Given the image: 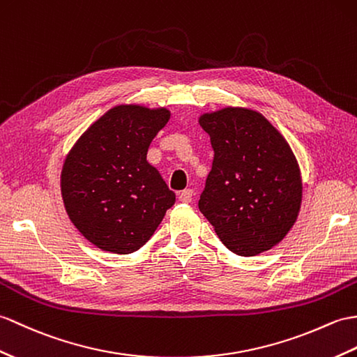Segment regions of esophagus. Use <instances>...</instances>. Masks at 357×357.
Returning <instances> with one entry per match:
<instances>
[{
	"label": "esophagus",
	"mask_w": 357,
	"mask_h": 357,
	"mask_svg": "<svg viewBox=\"0 0 357 357\" xmlns=\"http://www.w3.org/2000/svg\"><path fill=\"white\" fill-rule=\"evenodd\" d=\"M178 199H179L181 202H185V204L192 202V199H193V190H192V188L182 190V192L178 195Z\"/></svg>",
	"instance_id": "obj_1"
}]
</instances>
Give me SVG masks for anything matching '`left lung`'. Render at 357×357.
<instances>
[{"mask_svg":"<svg viewBox=\"0 0 357 357\" xmlns=\"http://www.w3.org/2000/svg\"><path fill=\"white\" fill-rule=\"evenodd\" d=\"M199 124L214 151L199 210L234 254L271 250L301 206L300 169L287 141L261 114L245 107L204 114Z\"/></svg>","mask_w":357,"mask_h":357,"instance_id":"left-lung-1","label":"left lung"}]
</instances>
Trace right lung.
Listing matches in <instances>:
<instances>
[{"mask_svg": "<svg viewBox=\"0 0 357 357\" xmlns=\"http://www.w3.org/2000/svg\"><path fill=\"white\" fill-rule=\"evenodd\" d=\"M169 119L165 107L115 106L66 155L61 176L66 213L100 250H139L175 204V193L146 160L152 139Z\"/></svg>", "mask_w": 357, "mask_h": 357, "instance_id": "add662e5", "label": "right lung"}]
</instances>
